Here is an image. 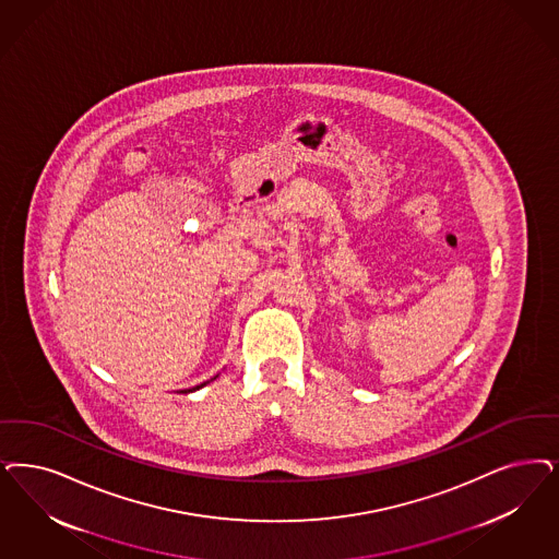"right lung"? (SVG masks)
I'll use <instances>...</instances> for the list:
<instances>
[{"label":"right lung","instance_id":"right-lung-1","mask_svg":"<svg viewBox=\"0 0 559 559\" xmlns=\"http://www.w3.org/2000/svg\"><path fill=\"white\" fill-rule=\"evenodd\" d=\"M212 380H216V376H214V378H211V380H209V382H212ZM209 382H204V384L195 385V388H192V390H200V388H202V385H206V384H209ZM192 390H186V392H192Z\"/></svg>","mask_w":559,"mask_h":559}]
</instances>
